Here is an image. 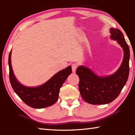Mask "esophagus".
Here are the masks:
<instances>
[{
    "label": "esophagus",
    "mask_w": 135,
    "mask_h": 135,
    "mask_svg": "<svg viewBox=\"0 0 135 135\" xmlns=\"http://www.w3.org/2000/svg\"><path fill=\"white\" fill-rule=\"evenodd\" d=\"M77 67H78V64L77 63H73L71 65V67H72V71L73 73H75L76 72V70L77 69Z\"/></svg>",
    "instance_id": "obj_1"
}]
</instances>
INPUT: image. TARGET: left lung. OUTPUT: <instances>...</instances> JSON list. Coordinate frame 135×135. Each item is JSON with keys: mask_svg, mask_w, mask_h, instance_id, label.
<instances>
[{"mask_svg": "<svg viewBox=\"0 0 135 135\" xmlns=\"http://www.w3.org/2000/svg\"><path fill=\"white\" fill-rule=\"evenodd\" d=\"M112 39L117 40L124 51V58L120 67L111 76L99 77L89 68L80 66L76 70L79 77L80 95L86 102L93 105L107 104L113 102L126 83L129 74L130 50L122 32L119 29H110Z\"/></svg>", "mask_w": 135, "mask_h": 135, "instance_id": "8db88e82", "label": "left lung"}]
</instances>
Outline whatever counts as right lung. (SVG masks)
Masks as SVG:
<instances>
[{
    "label": "right lung",
    "mask_w": 135,
    "mask_h": 135,
    "mask_svg": "<svg viewBox=\"0 0 135 135\" xmlns=\"http://www.w3.org/2000/svg\"><path fill=\"white\" fill-rule=\"evenodd\" d=\"M11 51L9 55V80L14 92L27 105L34 108H43L54 105L58 99L59 89L68 76L71 73V66L57 73L45 84L36 88L26 87L16 79L11 61Z\"/></svg>",
    "instance_id": "obj_1"
}]
</instances>
